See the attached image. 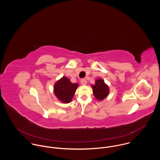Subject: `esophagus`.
I'll use <instances>...</instances> for the list:
<instances>
[{
	"label": "esophagus",
	"instance_id": "1",
	"mask_svg": "<svg viewBox=\"0 0 160 160\" xmlns=\"http://www.w3.org/2000/svg\"><path fill=\"white\" fill-rule=\"evenodd\" d=\"M81 83H82V85H87V80H86V79H85V78H82V79H81Z\"/></svg>",
	"mask_w": 160,
	"mask_h": 160
}]
</instances>
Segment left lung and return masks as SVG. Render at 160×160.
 <instances>
[{"instance_id": "obj_1", "label": "left lung", "mask_w": 160, "mask_h": 160, "mask_svg": "<svg viewBox=\"0 0 160 160\" xmlns=\"http://www.w3.org/2000/svg\"><path fill=\"white\" fill-rule=\"evenodd\" d=\"M94 97L99 101L105 99L109 94L108 87L104 83V81L100 78L96 80L94 85H91Z\"/></svg>"}]
</instances>
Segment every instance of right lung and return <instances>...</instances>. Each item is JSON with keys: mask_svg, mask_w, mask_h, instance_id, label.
Listing matches in <instances>:
<instances>
[{"mask_svg": "<svg viewBox=\"0 0 160 160\" xmlns=\"http://www.w3.org/2000/svg\"><path fill=\"white\" fill-rule=\"evenodd\" d=\"M78 87V84L72 83L68 78L63 77L54 84V93L62 102L69 103Z\"/></svg>", "mask_w": 160, "mask_h": 160, "instance_id": "obj_1", "label": "right lung"}]
</instances>
